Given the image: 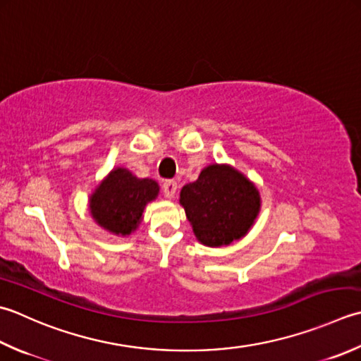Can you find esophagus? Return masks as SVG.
<instances>
[{"mask_svg":"<svg viewBox=\"0 0 361 361\" xmlns=\"http://www.w3.org/2000/svg\"><path fill=\"white\" fill-rule=\"evenodd\" d=\"M162 190H164V195L167 199H173L176 190H178V185H176V181L173 180H166L162 183Z\"/></svg>","mask_w":361,"mask_h":361,"instance_id":"esophagus-1","label":"esophagus"}]
</instances>
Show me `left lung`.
<instances>
[{
	"instance_id": "8db88e82",
	"label": "left lung",
	"mask_w": 361,
	"mask_h": 361,
	"mask_svg": "<svg viewBox=\"0 0 361 361\" xmlns=\"http://www.w3.org/2000/svg\"><path fill=\"white\" fill-rule=\"evenodd\" d=\"M180 204L197 241L222 247L249 233L259 214L261 195L255 183L238 169L214 162L181 188Z\"/></svg>"
}]
</instances>
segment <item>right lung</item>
I'll use <instances>...</instances> for the list:
<instances>
[{"label":"right lung","instance_id":"obj_1","mask_svg":"<svg viewBox=\"0 0 361 361\" xmlns=\"http://www.w3.org/2000/svg\"><path fill=\"white\" fill-rule=\"evenodd\" d=\"M159 194L152 178H139L126 167H114L89 195V214L111 235L126 238L139 228L144 209Z\"/></svg>","mask_w":361,"mask_h":361}]
</instances>
